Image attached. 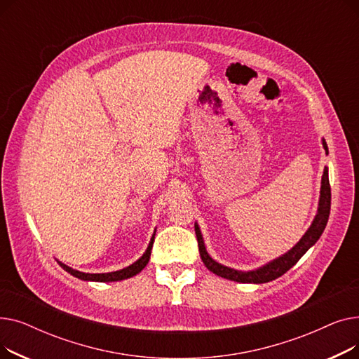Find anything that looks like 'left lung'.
<instances>
[{"label":"left lung","mask_w":359,"mask_h":359,"mask_svg":"<svg viewBox=\"0 0 359 359\" xmlns=\"http://www.w3.org/2000/svg\"><path fill=\"white\" fill-rule=\"evenodd\" d=\"M322 144H323L326 154H329L326 141L322 140ZM330 199H332V194H330V184H329V170H327V167H325V172L322 176V187H320L318 208H317V214L310 225V229L306 231V234L303 237L299 238V241L295 244V246L291 250H288L285 255H282V256L273 259L272 262L266 263V265H263L253 271H237V269L224 266V265H221V263L215 262L208 255V252H206L202 233L199 230V225H198V222H195L198 248H199V255H201L203 265L208 268L212 273H215L221 278H225V279L241 282V284H265V282H269V280H273V279L282 276L287 271H290L301 257H303V255L311 246H314L317 240L320 238V236L323 234L327 219H329V214H330Z\"/></svg>","instance_id":"1"}]
</instances>
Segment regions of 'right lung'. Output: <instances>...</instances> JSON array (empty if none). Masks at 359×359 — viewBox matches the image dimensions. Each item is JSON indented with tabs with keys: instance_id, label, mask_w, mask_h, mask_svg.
<instances>
[{
	"instance_id": "obj_1",
	"label": "right lung",
	"mask_w": 359,
	"mask_h": 359,
	"mask_svg": "<svg viewBox=\"0 0 359 359\" xmlns=\"http://www.w3.org/2000/svg\"><path fill=\"white\" fill-rule=\"evenodd\" d=\"M154 237H156V231L153 234V237H151L149 240V244L148 248L145 250V253L137 260L132 263V265L121 269V271H115V272H107V273H86V272H80V271H75L69 266H67L65 263L60 262V266L67 271L68 273H71L72 276L79 278V279H83V280H94V282H116V280H122V279H128V278H132L135 276L137 273H140L145 266L149 260V256H151V249H153V243H154Z\"/></svg>"
}]
</instances>
